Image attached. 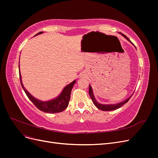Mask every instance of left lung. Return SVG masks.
<instances>
[{
  "label": "left lung",
  "instance_id": "8db88e82",
  "mask_svg": "<svg viewBox=\"0 0 158 158\" xmlns=\"http://www.w3.org/2000/svg\"><path fill=\"white\" fill-rule=\"evenodd\" d=\"M119 34H121L122 36H123L125 38V39L128 41L129 42H131V44L134 45V44H132V43L130 41V40L128 39V38L125 35L123 34V33L119 32ZM135 46V45H134ZM136 48V47H135ZM89 96L91 98V99H92V102L94 103V104L95 106V107H98L99 109L102 110V111H113V110H115V109H118L119 107H121V106H123L124 104H125L129 99H130V98H131V96L132 95V94L131 95L130 97L128 98L127 99H126L125 101L123 102H119V103H111V104H102V103H99L96 99H95V96H94V92H93V89L92 88V86H91V85L89 84Z\"/></svg>",
  "mask_w": 158,
  "mask_h": 158
}]
</instances>
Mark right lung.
I'll use <instances>...</instances> for the list:
<instances>
[{
    "label": "right lung",
    "instance_id": "1",
    "mask_svg": "<svg viewBox=\"0 0 158 158\" xmlns=\"http://www.w3.org/2000/svg\"><path fill=\"white\" fill-rule=\"evenodd\" d=\"M43 33L44 32L41 31L37 33L35 35L41 34ZM19 69H20V64H19ZM19 74H20V83L23 91H24L25 93L26 94L28 98L30 99V101L34 104L38 109L41 110V111L48 113H56L64 111V110L68 107L69 100L70 98L71 91L74 86V84L76 82V80H74L73 82H72L67 85H66L58 96H56V98L48 100V101H41V100L38 99L33 97V95L25 88V87L23 86L20 69H19Z\"/></svg>",
    "mask_w": 158,
    "mask_h": 158
}]
</instances>
